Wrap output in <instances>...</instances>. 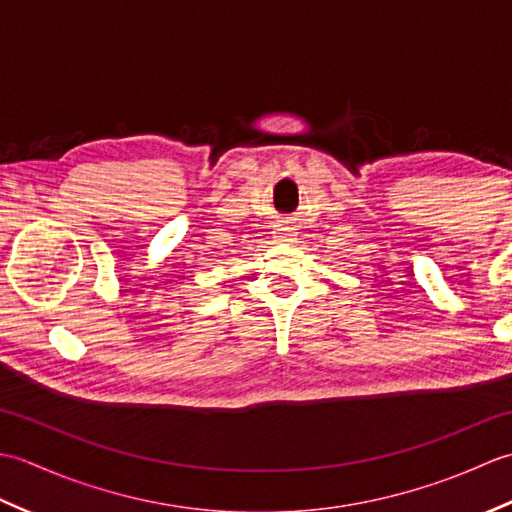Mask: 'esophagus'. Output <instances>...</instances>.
<instances>
[{"mask_svg": "<svg viewBox=\"0 0 512 512\" xmlns=\"http://www.w3.org/2000/svg\"><path fill=\"white\" fill-rule=\"evenodd\" d=\"M277 239H279V242H292V239H295V237H292V231H290V228H284V226H281L279 228V231H277Z\"/></svg>", "mask_w": 512, "mask_h": 512, "instance_id": "34e87169", "label": "esophagus"}]
</instances>
